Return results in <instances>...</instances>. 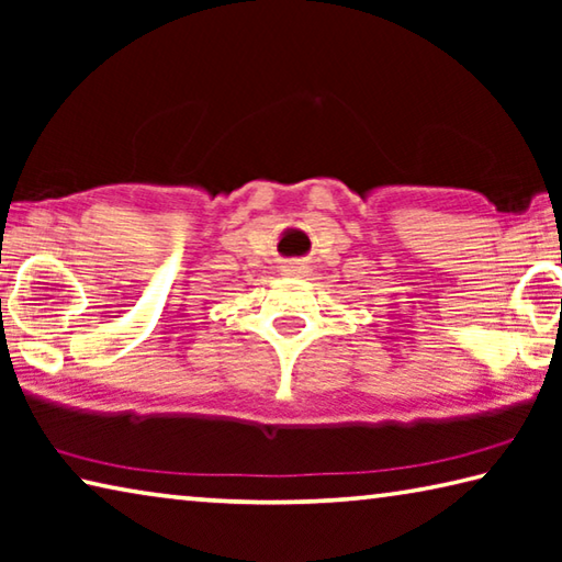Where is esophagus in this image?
Returning <instances> with one entry per match:
<instances>
[{"label":"esophagus","instance_id":"obj_1","mask_svg":"<svg viewBox=\"0 0 562 562\" xmlns=\"http://www.w3.org/2000/svg\"><path fill=\"white\" fill-rule=\"evenodd\" d=\"M284 278H300V274H304V265L300 260H292V262H284L282 270H280Z\"/></svg>","mask_w":562,"mask_h":562}]
</instances>
